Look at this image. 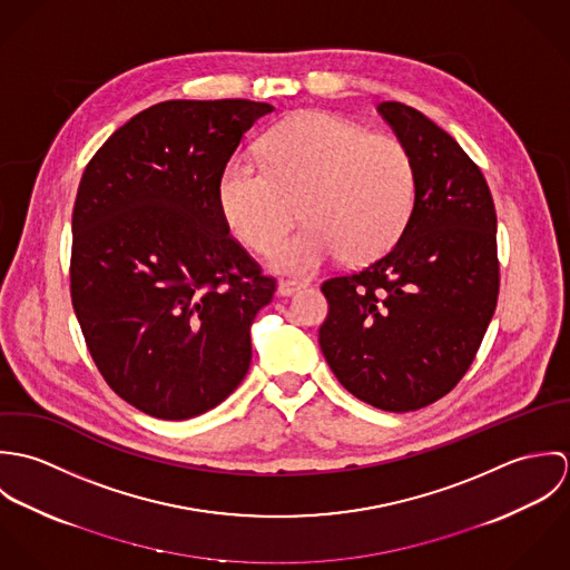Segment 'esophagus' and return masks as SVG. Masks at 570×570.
Returning <instances> with one entry per match:
<instances>
[{
	"label": "esophagus",
	"mask_w": 570,
	"mask_h": 570,
	"mask_svg": "<svg viewBox=\"0 0 570 570\" xmlns=\"http://www.w3.org/2000/svg\"><path fill=\"white\" fill-rule=\"evenodd\" d=\"M303 287H307V283H303V281H281L278 287H276V294L278 296H292V294L301 292Z\"/></svg>",
	"instance_id": "esophagus-1"
}]
</instances>
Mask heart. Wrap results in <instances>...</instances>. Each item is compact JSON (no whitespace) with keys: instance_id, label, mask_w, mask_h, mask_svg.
Here are the masks:
<instances>
[{"instance_id":"b5f03b06","label":"heart","mask_w":570,"mask_h":570,"mask_svg":"<svg viewBox=\"0 0 570 570\" xmlns=\"http://www.w3.org/2000/svg\"><path fill=\"white\" fill-rule=\"evenodd\" d=\"M267 170L233 160L219 177V208L228 228L267 252L303 204L307 226L269 254L278 272L312 274L340 254L366 263L400 242L416 202V166L393 136L328 114H298L263 142Z\"/></svg>"}]
</instances>
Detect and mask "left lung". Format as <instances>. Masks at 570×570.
I'll list each match as a JSON object with an SVG mask.
<instances>
[{"mask_svg":"<svg viewBox=\"0 0 570 570\" xmlns=\"http://www.w3.org/2000/svg\"><path fill=\"white\" fill-rule=\"evenodd\" d=\"M416 166V202L395 247L323 283L321 348L357 400L407 412L448 395L483 342L498 301L495 208L461 145L404 102L377 105Z\"/></svg>","mask_w":570,"mask_h":570,"instance_id":"obj_1","label":"left lung"}]
</instances>
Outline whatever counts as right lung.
Segmentation results:
<instances>
[{
    "instance_id": "1",
    "label": "right lung",
    "mask_w": 570,
    "mask_h": 570,
    "mask_svg": "<svg viewBox=\"0 0 570 570\" xmlns=\"http://www.w3.org/2000/svg\"><path fill=\"white\" fill-rule=\"evenodd\" d=\"M269 102L166 100L109 136L72 213V305L111 391L156 419L219 406L274 278L230 237L219 177Z\"/></svg>"
}]
</instances>
